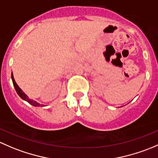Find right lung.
I'll list each match as a JSON object with an SVG mask.
<instances>
[{"instance_id":"right-lung-1","label":"right lung","mask_w":158,"mask_h":158,"mask_svg":"<svg viewBox=\"0 0 158 158\" xmlns=\"http://www.w3.org/2000/svg\"><path fill=\"white\" fill-rule=\"evenodd\" d=\"M11 77H12V81H13V84H14V88H15V90H16V91H17V94H18V95L23 99V100H26V101H27L29 103H30L31 105L34 106H44V105H43V104H40L39 103H37V102L34 101V100H30V99L28 98V97H27V96L24 94L23 91L21 90V89L19 87V86L17 84L15 80H14V78L13 73L11 74Z\"/></svg>"}]
</instances>
